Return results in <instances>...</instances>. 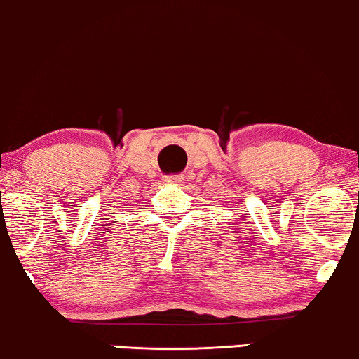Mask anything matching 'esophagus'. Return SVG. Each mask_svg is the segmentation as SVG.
<instances>
[{
    "label": "esophagus",
    "instance_id": "obj_1",
    "mask_svg": "<svg viewBox=\"0 0 359 359\" xmlns=\"http://www.w3.org/2000/svg\"><path fill=\"white\" fill-rule=\"evenodd\" d=\"M182 180H184L182 175H165V177H164L165 184H170V185H180Z\"/></svg>",
    "mask_w": 359,
    "mask_h": 359
}]
</instances>
